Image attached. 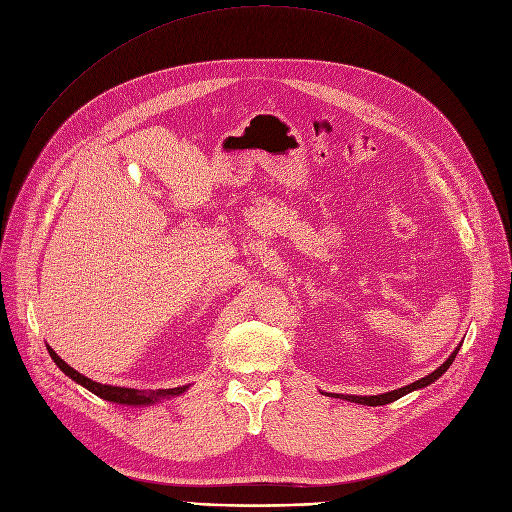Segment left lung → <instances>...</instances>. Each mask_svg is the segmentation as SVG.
Returning <instances> with one entry per match:
<instances>
[{
    "label": "left lung",
    "mask_w": 512,
    "mask_h": 512,
    "mask_svg": "<svg viewBox=\"0 0 512 512\" xmlns=\"http://www.w3.org/2000/svg\"><path fill=\"white\" fill-rule=\"evenodd\" d=\"M458 349H460V345L454 349V353L450 355V358H448L446 362H443L435 372L427 374L425 379H420V381H416V383H412V385H406V387H402V389H395V391H389V393H383V395H366V397H358V395H341V397H343V399H349V402H355V404H364V406H385V404H391V402H395V399L404 397L406 393H410V391H414V389H422V387H427V385L435 383V381L439 379V376L452 366V362H454V358H456Z\"/></svg>",
    "instance_id": "1"
}]
</instances>
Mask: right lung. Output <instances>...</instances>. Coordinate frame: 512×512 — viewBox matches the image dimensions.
I'll return each instance as SVG.
<instances>
[{
	"label": "right lung",
	"instance_id": "obj_1",
	"mask_svg": "<svg viewBox=\"0 0 512 512\" xmlns=\"http://www.w3.org/2000/svg\"><path fill=\"white\" fill-rule=\"evenodd\" d=\"M52 360L56 362V366L66 374L71 376V379L79 385H83L85 389H90L92 393H96L98 397L102 399H108V402H117V404H127V406H146V404H152L157 402L159 397H171V395H180L186 391V387H175V389H159L157 393H146V391H138V389H127V387H110V385H100L92 379H87V376L79 374L75 368H71L66 362L60 360V355L48 347Z\"/></svg>",
	"mask_w": 512,
	"mask_h": 512
}]
</instances>
